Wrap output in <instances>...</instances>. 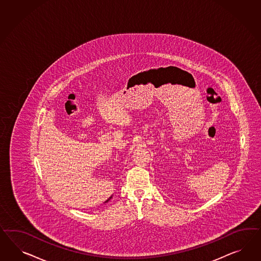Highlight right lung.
<instances>
[{"label": "right lung", "mask_w": 261, "mask_h": 261, "mask_svg": "<svg viewBox=\"0 0 261 261\" xmlns=\"http://www.w3.org/2000/svg\"><path fill=\"white\" fill-rule=\"evenodd\" d=\"M111 198H112V197H110V198H109V199H108V200H107V201H106V202L109 201V200H110V199H111Z\"/></svg>", "instance_id": "1"}]
</instances>
